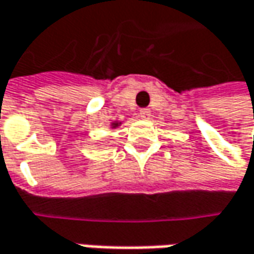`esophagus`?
<instances>
[{"instance_id":"obj_1","label":"esophagus","mask_w":254,"mask_h":254,"mask_svg":"<svg viewBox=\"0 0 254 254\" xmlns=\"http://www.w3.org/2000/svg\"><path fill=\"white\" fill-rule=\"evenodd\" d=\"M139 116H140V118H143V119H148L149 116H150V111L146 109V108H143V109H140V111H139Z\"/></svg>"}]
</instances>
